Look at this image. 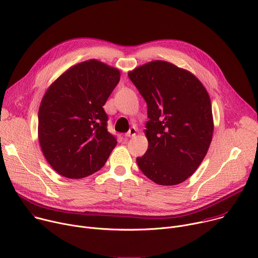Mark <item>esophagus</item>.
<instances>
[{"label":"esophagus","mask_w":258,"mask_h":258,"mask_svg":"<svg viewBox=\"0 0 258 258\" xmlns=\"http://www.w3.org/2000/svg\"><path fill=\"white\" fill-rule=\"evenodd\" d=\"M136 134H137L136 127H131L130 131L124 135V137H125V138H132V137H135Z\"/></svg>","instance_id":"34e87169"}]
</instances>
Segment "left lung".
<instances>
[{
	"label": "left lung",
	"instance_id": "left-lung-1",
	"mask_svg": "<svg viewBox=\"0 0 258 258\" xmlns=\"http://www.w3.org/2000/svg\"><path fill=\"white\" fill-rule=\"evenodd\" d=\"M147 104L146 153L137 157L143 174L159 185H177L205 158L213 135L212 105L201 81L175 64L154 60L128 73Z\"/></svg>",
	"mask_w": 258,
	"mask_h": 258
}]
</instances>
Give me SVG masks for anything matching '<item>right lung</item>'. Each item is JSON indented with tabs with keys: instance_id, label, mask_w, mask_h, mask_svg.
Segmentation results:
<instances>
[{
	"instance_id": "add662e5",
	"label": "right lung",
	"mask_w": 258,
	"mask_h": 258,
	"mask_svg": "<svg viewBox=\"0 0 258 258\" xmlns=\"http://www.w3.org/2000/svg\"><path fill=\"white\" fill-rule=\"evenodd\" d=\"M120 72L97 59L73 66L45 92L38 114L42 152L59 175L80 179L99 171L115 148L103 108Z\"/></svg>"
}]
</instances>
